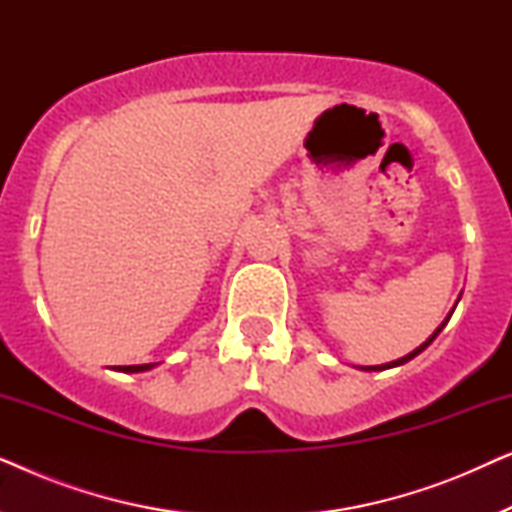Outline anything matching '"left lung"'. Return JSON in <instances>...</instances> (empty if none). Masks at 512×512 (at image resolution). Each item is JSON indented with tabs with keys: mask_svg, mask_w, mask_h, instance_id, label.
Listing matches in <instances>:
<instances>
[{
	"mask_svg": "<svg viewBox=\"0 0 512 512\" xmlns=\"http://www.w3.org/2000/svg\"><path fill=\"white\" fill-rule=\"evenodd\" d=\"M454 307H457V305H454ZM452 312H454V310H452ZM452 312H450V314H447V317H445V321H443V324H440V326L436 328V331H433V333L429 335V338H426V342H422V345H419V347L415 349V352L405 354V356H403V359H396V361H391V363H382V366H363L361 370H387V368H396V366H403V363H408L410 359H415V356H417V354H422V352H424V349H426V347H429V345H431V342L438 338V333H440V331H443V328H445V324H447V321H450V317H452Z\"/></svg>",
	"mask_w": 512,
	"mask_h": 512,
	"instance_id": "8db88e82",
	"label": "left lung"
}]
</instances>
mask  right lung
Returning <instances> with one entry per match:
<instances>
[{
	"mask_svg": "<svg viewBox=\"0 0 512 512\" xmlns=\"http://www.w3.org/2000/svg\"><path fill=\"white\" fill-rule=\"evenodd\" d=\"M156 363H142V366H116V370H123V373H144V370H151Z\"/></svg>",
	"mask_w": 512,
	"mask_h": 512,
	"instance_id": "obj_1",
	"label": "right lung"
}]
</instances>
